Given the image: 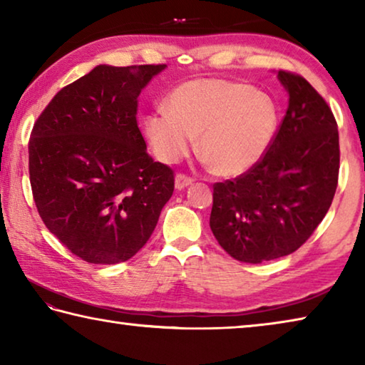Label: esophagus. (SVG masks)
I'll return each mask as SVG.
<instances>
[{"instance_id": "esophagus-1", "label": "esophagus", "mask_w": 365, "mask_h": 365, "mask_svg": "<svg viewBox=\"0 0 365 365\" xmlns=\"http://www.w3.org/2000/svg\"><path fill=\"white\" fill-rule=\"evenodd\" d=\"M191 183H193V178H191V177L185 175V174H177L175 175V188L177 190L187 188L188 185H191Z\"/></svg>"}]
</instances>
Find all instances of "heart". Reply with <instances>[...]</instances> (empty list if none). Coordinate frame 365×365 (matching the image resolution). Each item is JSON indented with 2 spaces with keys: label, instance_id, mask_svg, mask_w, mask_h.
<instances>
[{
  "label": "heart",
  "instance_id": "heart-1",
  "mask_svg": "<svg viewBox=\"0 0 365 365\" xmlns=\"http://www.w3.org/2000/svg\"><path fill=\"white\" fill-rule=\"evenodd\" d=\"M279 127L275 101L246 83L196 78L172 91L168 110L145 119L154 153L177 163L195 145L212 170L235 177L261 160Z\"/></svg>",
  "mask_w": 365,
  "mask_h": 365
}]
</instances>
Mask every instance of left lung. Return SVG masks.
Returning a JSON list of instances; mask_svg holds the SVG:
<instances>
[{"instance_id":"obj_1","label":"left lung","mask_w":365,"mask_h":365,"mask_svg":"<svg viewBox=\"0 0 365 365\" xmlns=\"http://www.w3.org/2000/svg\"><path fill=\"white\" fill-rule=\"evenodd\" d=\"M287 114L261 160L214 183L209 225L233 259L261 264L294 252L331 206L338 185V125L329 104L298 73L279 71Z\"/></svg>"}]
</instances>
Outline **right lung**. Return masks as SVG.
I'll list each match as a JSON object with an SVG mask.
<instances>
[{
    "label": "right lung",
    "instance_id": "1",
    "mask_svg": "<svg viewBox=\"0 0 365 365\" xmlns=\"http://www.w3.org/2000/svg\"><path fill=\"white\" fill-rule=\"evenodd\" d=\"M165 64L96 66L34 123L29 174L43 224L72 255L119 264L143 248L174 193L137 122L138 96Z\"/></svg>",
    "mask_w": 365,
    "mask_h": 365
}]
</instances>
